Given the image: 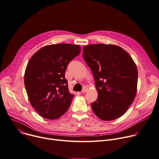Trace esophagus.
<instances>
[{"instance_id":"esophagus-1","label":"esophagus","mask_w":159,"mask_h":159,"mask_svg":"<svg viewBox=\"0 0 159 159\" xmlns=\"http://www.w3.org/2000/svg\"><path fill=\"white\" fill-rule=\"evenodd\" d=\"M88 88L87 87H85H85L83 88V89L82 90L81 93H86V92L88 91Z\"/></svg>"}]
</instances>
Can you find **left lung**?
Returning a JSON list of instances; mask_svg holds the SVG:
<instances>
[{
    "instance_id": "1",
    "label": "left lung",
    "mask_w": 159,
    "mask_h": 159,
    "mask_svg": "<svg viewBox=\"0 0 159 159\" xmlns=\"http://www.w3.org/2000/svg\"><path fill=\"white\" fill-rule=\"evenodd\" d=\"M82 56L91 68L98 93L93 111L103 120L117 119L134 99L138 70L132 57L119 46L98 44L83 48Z\"/></svg>"
}]
</instances>
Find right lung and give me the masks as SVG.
Wrapping results in <instances>:
<instances>
[{"label": "right lung", "mask_w": 159, "mask_h": 159, "mask_svg": "<svg viewBox=\"0 0 159 159\" xmlns=\"http://www.w3.org/2000/svg\"><path fill=\"white\" fill-rule=\"evenodd\" d=\"M81 51L79 45L43 47L30 58L25 72V85L33 108L43 118L54 120L68 110L74 95L65 78L68 63Z\"/></svg>", "instance_id": "right-lung-1"}]
</instances>
